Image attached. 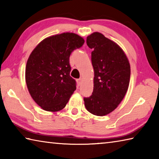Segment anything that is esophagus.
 Masks as SVG:
<instances>
[{"instance_id":"34e87169","label":"esophagus","mask_w":159,"mask_h":159,"mask_svg":"<svg viewBox=\"0 0 159 159\" xmlns=\"http://www.w3.org/2000/svg\"><path fill=\"white\" fill-rule=\"evenodd\" d=\"M82 80H83V79H81V78H80V79H78V80H77V83H78V84H79V85H81V83H82Z\"/></svg>"}]
</instances>
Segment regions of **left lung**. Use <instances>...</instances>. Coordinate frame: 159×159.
<instances>
[{"label": "left lung", "mask_w": 159, "mask_h": 159, "mask_svg": "<svg viewBox=\"0 0 159 159\" xmlns=\"http://www.w3.org/2000/svg\"><path fill=\"white\" fill-rule=\"evenodd\" d=\"M86 43L93 50L91 60L95 76L93 92L84 98L85 107L91 114L103 116L114 111L124 98L130 65L122 48L101 33L91 34Z\"/></svg>", "instance_id": "1"}]
</instances>
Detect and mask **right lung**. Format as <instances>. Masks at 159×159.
Listing matches in <instances>:
<instances>
[{"label":"right lung","instance_id":"add662e5","mask_svg":"<svg viewBox=\"0 0 159 159\" xmlns=\"http://www.w3.org/2000/svg\"><path fill=\"white\" fill-rule=\"evenodd\" d=\"M84 42L74 33L54 35L40 42L29 55L26 85L31 98L45 111L64 109L76 89V80L70 76L69 57Z\"/></svg>","mask_w":159,"mask_h":159}]
</instances>
